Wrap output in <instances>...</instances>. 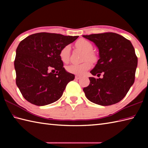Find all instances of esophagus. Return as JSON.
I'll list each match as a JSON object with an SVG mask.
<instances>
[{
	"label": "esophagus",
	"mask_w": 148,
	"mask_h": 148,
	"mask_svg": "<svg viewBox=\"0 0 148 148\" xmlns=\"http://www.w3.org/2000/svg\"><path fill=\"white\" fill-rule=\"evenodd\" d=\"M75 78H76V79H80L81 78V76H76V77H75Z\"/></svg>",
	"instance_id": "1"
}]
</instances>
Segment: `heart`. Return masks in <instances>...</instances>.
<instances>
[{
	"label": "heart",
	"mask_w": 148,
	"mask_h": 148,
	"mask_svg": "<svg viewBox=\"0 0 148 148\" xmlns=\"http://www.w3.org/2000/svg\"><path fill=\"white\" fill-rule=\"evenodd\" d=\"M76 48L82 50L85 53L84 56V60H89L92 62L96 60V56L92 53L93 45L88 40L84 39H81L76 42ZM71 46L67 45L64 47L60 51L59 56L61 60L64 63H67L70 58ZM91 67V64L89 61H85L81 64H74L69 65L67 67V71L72 74L82 75Z\"/></svg>",
	"instance_id": "obj_1"
}]
</instances>
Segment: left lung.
I'll list each match as a JSON object with an SVG mask.
<instances>
[{
    "label": "left lung",
    "mask_w": 148,
    "mask_h": 148,
    "mask_svg": "<svg viewBox=\"0 0 148 148\" xmlns=\"http://www.w3.org/2000/svg\"><path fill=\"white\" fill-rule=\"evenodd\" d=\"M99 49V59L89 77L90 84L83 88L90 101L100 106L119 102L127 95L135 81L137 57L129 40L112 32L83 36Z\"/></svg>",
    "instance_id": "1"
}]
</instances>
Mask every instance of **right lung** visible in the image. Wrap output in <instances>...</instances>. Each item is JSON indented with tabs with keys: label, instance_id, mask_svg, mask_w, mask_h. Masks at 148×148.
<instances>
[{
	"label": "right lung",
	"instance_id": "obj_1",
	"mask_svg": "<svg viewBox=\"0 0 148 148\" xmlns=\"http://www.w3.org/2000/svg\"><path fill=\"white\" fill-rule=\"evenodd\" d=\"M78 36L40 32L32 34L19 44L16 51V83L22 95L32 104L43 106L62 96L74 74L65 71L60 50Z\"/></svg>",
	"mask_w": 148,
	"mask_h": 148
}]
</instances>
